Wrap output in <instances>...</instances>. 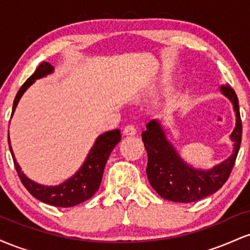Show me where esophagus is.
I'll use <instances>...</instances> for the list:
<instances>
[{
    "label": "esophagus",
    "instance_id": "1",
    "mask_svg": "<svg viewBox=\"0 0 250 250\" xmlns=\"http://www.w3.org/2000/svg\"><path fill=\"white\" fill-rule=\"evenodd\" d=\"M123 134L129 135V136H133V135L136 134V128H135L133 125H127V127H125V129H123Z\"/></svg>",
    "mask_w": 250,
    "mask_h": 250
}]
</instances>
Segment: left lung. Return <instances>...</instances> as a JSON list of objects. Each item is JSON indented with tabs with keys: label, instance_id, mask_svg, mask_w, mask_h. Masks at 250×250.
Here are the masks:
<instances>
[{
	"label": "left lung",
	"instance_id": "obj_1",
	"mask_svg": "<svg viewBox=\"0 0 250 250\" xmlns=\"http://www.w3.org/2000/svg\"><path fill=\"white\" fill-rule=\"evenodd\" d=\"M221 90L233 103L236 113V127L230 136L234 141V150L229 159L211 170H196L186 165L155 120L148 123L147 129L142 133V141L148 154L146 169L148 181L162 199L181 203L195 202L216 193L228 180L240 150L242 121L234 89L222 85Z\"/></svg>",
	"mask_w": 250,
	"mask_h": 250
}]
</instances>
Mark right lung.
Here are the masks:
<instances>
[{
  "label": "right lung",
  "instance_id": "add662e5",
  "mask_svg": "<svg viewBox=\"0 0 250 250\" xmlns=\"http://www.w3.org/2000/svg\"><path fill=\"white\" fill-rule=\"evenodd\" d=\"M53 65L48 62H42L37 67L35 73L22 84V87L17 91L15 100H14L13 113L15 111L17 103H19L20 99L23 95V93L27 90L28 87L33 84L35 80L48 75V74L53 71ZM13 113H11V115H13ZM120 140H121V133H120L119 129L102 134L96 140L95 145L91 148L90 153H89L87 160L83 163L81 169L73 177H70L69 180H67L64 183L60 186L44 187V186L37 185V183L30 181L22 173L21 168L17 165L15 157H14L13 150H11L10 147L9 136H8V143H9L11 156L14 157V166H15L17 175H19L22 185L37 200L42 201V202L47 203V205L62 208L74 207V206L90 199L96 193L100 185H101L103 170H104L109 155H110L114 147L120 142Z\"/></svg>",
  "mask_w": 250,
  "mask_h": 250
}]
</instances>
